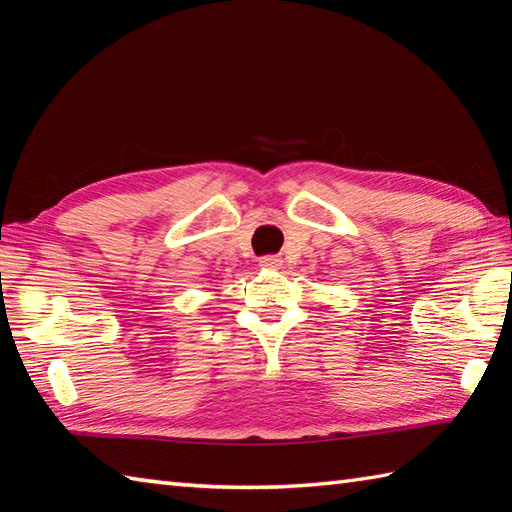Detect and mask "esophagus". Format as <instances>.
Wrapping results in <instances>:
<instances>
[{
	"instance_id": "esophagus-1",
	"label": "esophagus",
	"mask_w": 512,
	"mask_h": 512,
	"mask_svg": "<svg viewBox=\"0 0 512 512\" xmlns=\"http://www.w3.org/2000/svg\"><path fill=\"white\" fill-rule=\"evenodd\" d=\"M259 266H262V268H279L281 266V259L277 257V255H266V257H262V259H259Z\"/></svg>"
}]
</instances>
